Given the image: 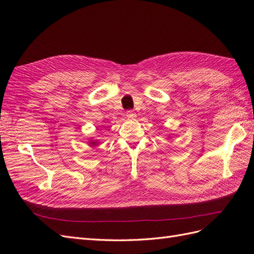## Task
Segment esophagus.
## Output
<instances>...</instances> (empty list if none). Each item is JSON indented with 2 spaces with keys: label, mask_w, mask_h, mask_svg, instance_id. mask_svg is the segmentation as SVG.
<instances>
[{
  "label": "esophagus",
  "mask_w": 254,
  "mask_h": 254,
  "mask_svg": "<svg viewBox=\"0 0 254 254\" xmlns=\"http://www.w3.org/2000/svg\"><path fill=\"white\" fill-rule=\"evenodd\" d=\"M127 117L128 120H134L135 117H136V114L133 112V110H127Z\"/></svg>",
  "instance_id": "34e87169"
}]
</instances>
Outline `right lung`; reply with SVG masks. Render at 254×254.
<instances>
[{
    "mask_svg": "<svg viewBox=\"0 0 254 254\" xmlns=\"http://www.w3.org/2000/svg\"><path fill=\"white\" fill-rule=\"evenodd\" d=\"M96 144H97V142H96V140H92V141H91V142H90V145H91V146H95Z\"/></svg>",
    "mask_w": 254,
    "mask_h": 254,
    "instance_id": "right-lung-1",
    "label": "right lung"
}]
</instances>
